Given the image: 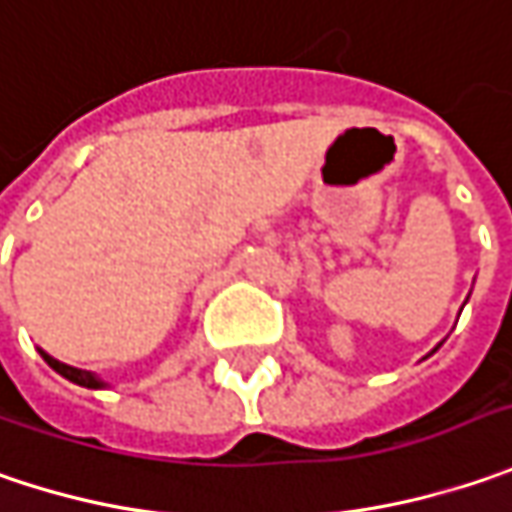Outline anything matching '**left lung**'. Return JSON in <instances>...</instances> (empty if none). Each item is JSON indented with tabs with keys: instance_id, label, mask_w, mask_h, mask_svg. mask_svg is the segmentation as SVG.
<instances>
[{
	"instance_id": "8db88e82",
	"label": "left lung",
	"mask_w": 512,
	"mask_h": 512,
	"mask_svg": "<svg viewBox=\"0 0 512 512\" xmlns=\"http://www.w3.org/2000/svg\"><path fill=\"white\" fill-rule=\"evenodd\" d=\"M438 346H441V344H438ZM438 346H435V349H438ZM435 349H433V352H435Z\"/></svg>"
}]
</instances>
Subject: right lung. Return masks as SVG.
I'll return each instance as SVG.
<instances>
[{"mask_svg": "<svg viewBox=\"0 0 512 512\" xmlns=\"http://www.w3.org/2000/svg\"><path fill=\"white\" fill-rule=\"evenodd\" d=\"M39 355L45 358V364L54 369V372H59L62 378H68L71 384H79V387H88V389H105L108 384L102 381L97 372H88V369H77V367H68V364H62V361H56V358H51L45 349H39Z\"/></svg>", "mask_w": 512, "mask_h": 512, "instance_id": "add662e5", "label": "right lung"}]
</instances>
